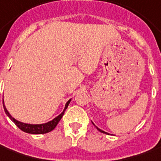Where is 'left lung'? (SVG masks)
Wrapping results in <instances>:
<instances>
[{
    "label": "left lung",
    "mask_w": 161,
    "mask_h": 161,
    "mask_svg": "<svg viewBox=\"0 0 161 161\" xmlns=\"http://www.w3.org/2000/svg\"><path fill=\"white\" fill-rule=\"evenodd\" d=\"M95 127H96V128H97V130H98V131H100V132H101V133H103V134H108V133L104 132V131H103V130H100V129H98V127H97V126H95Z\"/></svg>",
    "instance_id": "1"
}]
</instances>
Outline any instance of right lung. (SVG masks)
Segmentation results:
<instances>
[{"label":"right lung","mask_w":161,"mask_h":161,"mask_svg":"<svg viewBox=\"0 0 161 161\" xmlns=\"http://www.w3.org/2000/svg\"><path fill=\"white\" fill-rule=\"evenodd\" d=\"M71 99L67 102L65 105V108L63 111V113L59 114L58 117H56L54 119H53L52 121L48 123H46V124H42V125H29V124H24V123L19 122L16 119H15L14 118L11 117V115L10 114L8 113V111L6 110V107L4 105V100H3V107H4V110H5V113L6 114V115L8 116L11 120H12L14 123H15V125L17 126V127L20 129L21 130L24 131V132L28 133V134H33V135H40V134H46V133H48L50 131H52L53 130L55 129V127L58 125V122L60 121V119H62V117L64 114V112H65V110L67 109V108H68V104L70 103Z\"/></svg>","instance_id":"add662e5"}]
</instances>
